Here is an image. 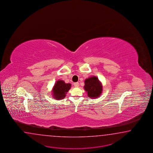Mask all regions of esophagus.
I'll return each mask as SVG.
<instances>
[{
  "mask_svg": "<svg viewBox=\"0 0 153 153\" xmlns=\"http://www.w3.org/2000/svg\"><path fill=\"white\" fill-rule=\"evenodd\" d=\"M74 85V86H75V87H78V86H79V83L78 82H75Z\"/></svg>",
  "mask_w": 153,
  "mask_h": 153,
  "instance_id": "esophagus-1",
  "label": "esophagus"
}]
</instances>
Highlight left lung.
I'll return each mask as SVG.
<instances>
[{
  "instance_id": "left-lung-1",
  "label": "left lung",
  "mask_w": 153,
  "mask_h": 153,
  "mask_svg": "<svg viewBox=\"0 0 153 153\" xmlns=\"http://www.w3.org/2000/svg\"><path fill=\"white\" fill-rule=\"evenodd\" d=\"M84 89L89 97L92 98H98L102 91V83L95 76H92L85 80Z\"/></svg>"
}]
</instances>
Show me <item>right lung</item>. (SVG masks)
Segmentation results:
<instances>
[{
  "label": "right lung",
  "instance_id": "1",
  "mask_svg": "<svg viewBox=\"0 0 153 153\" xmlns=\"http://www.w3.org/2000/svg\"><path fill=\"white\" fill-rule=\"evenodd\" d=\"M70 83H65L64 81L58 80L55 83L52 91V96L56 100H60L64 98L66 93L71 88Z\"/></svg>",
  "mask_w": 153,
  "mask_h": 153
}]
</instances>
